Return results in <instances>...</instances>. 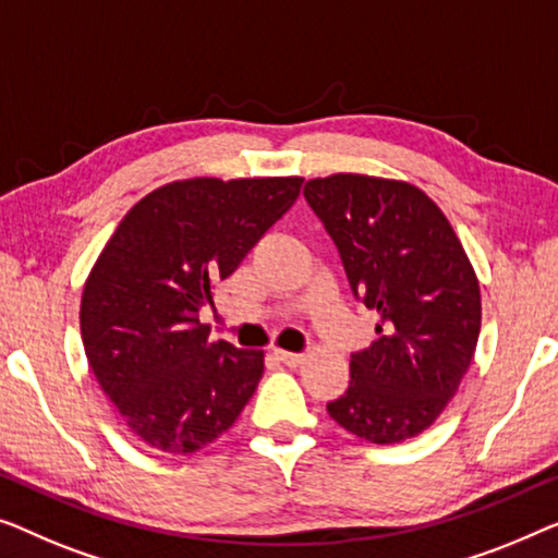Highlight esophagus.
Listing matches in <instances>:
<instances>
[{
    "mask_svg": "<svg viewBox=\"0 0 558 558\" xmlns=\"http://www.w3.org/2000/svg\"><path fill=\"white\" fill-rule=\"evenodd\" d=\"M276 359L282 361V364H286V366H298L303 361V354H293V351L276 349Z\"/></svg>",
    "mask_w": 558,
    "mask_h": 558,
    "instance_id": "1",
    "label": "esophagus"
}]
</instances>
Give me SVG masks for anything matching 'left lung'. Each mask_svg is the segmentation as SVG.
I'll return each mask as SVG.
<instances>
[{"label":"left lung","mask_w":558,"mask_h":558,"mask_svg":"<svg viewBox=\"0 0 558 558\" xmlns=\"http://www.w3.org/2000/svg\"><path fill=\"white\" fill-rule=\"evenodd\" d=\"M305 202L339 247L349 286L379 313L376 341L351 354V381L326 410L376 445L417 437L458 391L481 333V286L452 225L395 179H311Z\"/></svg>","instance_id":"8db88e82"}]
</instances>
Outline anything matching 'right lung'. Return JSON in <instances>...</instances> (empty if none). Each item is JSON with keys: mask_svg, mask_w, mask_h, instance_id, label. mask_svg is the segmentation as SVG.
I'll use <instances>...</instances> for the list:
<instances>
[{"mask_svg": "<svg viewBox=\"0 0 558 558\" xmlns=\"http://www.w3.org/2000/svg\"><path fill=\"white\" fill-rule=\"evenodd\" d=\"M301 177L171 182L133 204L83 288L81 336L133 435L171 454L227 433L263 351L209 341L199 311L301 194Z\"/></svg>", "mask_w": 558, "mask_h": 558, "instance_id": "right-lung-1", "label": "right lung"}]
</instances>
